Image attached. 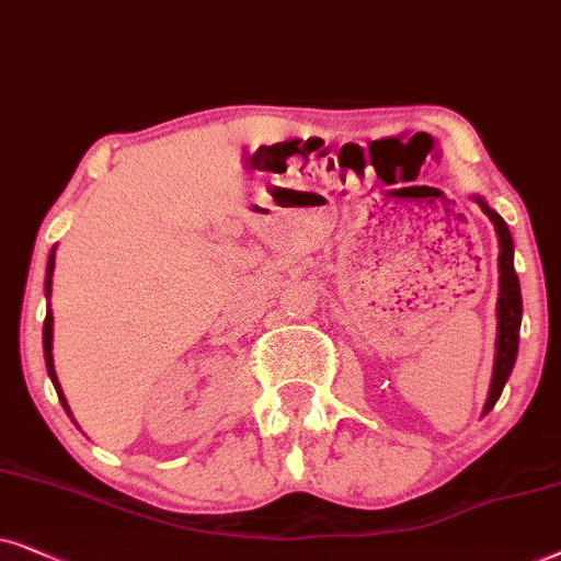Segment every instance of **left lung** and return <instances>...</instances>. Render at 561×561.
<instances>
[{
  "mask_svg": "<svg viewBox=\"0 0 561 561\" xmlns=\"http://www.w3.org/2000/svg\"><path fill=\"white\" fill-rule=\"evenodd\" d=\"M472 199L482 207V213L488 215L495 226L497 233V339H495V364H492V379H490V392L488 402H484L482 413L488 415L495 402L503 394V387L511 377L515 356H518V335H520V318H524V300H520V282L515 274L513 264V236L507 230L505 220L484 203L480 194H472Z\"/></svg>",
  "mask_w": 561,
  "mask_h": 561,
  "instance_id": "8db88e82",
  "label": "left lung"
}]
</instances>
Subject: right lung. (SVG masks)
<instances>
[{
	"mask_svg": "<svg viewBox=\"0 0 561 561\" xmlns=\"http://www.w3.org/2000/svg\"><path fill=\"white\" fill-rule=\"evenodd\" d=\"M54 266H56V245L50 249V256H48V268H46V300H50V289H54ZM43 356H46V369H48V377L50 382L56 387V394L58 400H61V405L66 413L71 415V408L69 402L64 398V390L61 385H58V377H56V367H54V312H50V302L46 305V323H43ZM73 421V415H71ZM77 423V421H73Z\"/></svg>",
	"mask_w": 561,
	"mask_h": 561,
	"instance_id": "right-lung-1",
	"label": "right lung"
}]
</instances>
